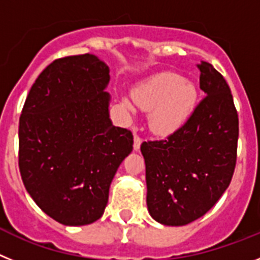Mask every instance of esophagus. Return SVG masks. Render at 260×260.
I'll list each match as a JSON object with an SVG mask.
<instances>
[{"label":"esophagus","mask_w":260,"mask_h":260,"mask_svg":"<svg viewBox=\"0 0 260 260\" xmlns=\"http://www.w3.org/2000/svg\"><path fill=\"white\" fill-rule=\"evenodd\" d=\"M141 144H142V138L139 135L135 134L134 135V150L138 151L141 148Z\"/></svg>","instance_id":"1"}]
</instances>
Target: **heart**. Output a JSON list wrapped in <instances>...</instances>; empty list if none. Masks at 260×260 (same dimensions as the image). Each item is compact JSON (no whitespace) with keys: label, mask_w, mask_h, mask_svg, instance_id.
Returning <instances> with one entry per match:
<instances>
[{"label":"heart","mask_w":260,"mask_h":260,"mask_svg":"<svg viewBox=\"0 0 260 260\" xmlns=\"http://www.w3.org/2000/svg\"><path fill=\"white\" fill-rule=\"evenodd\" d=\"M197 88L173 73H161L142 82L133 91V100L141 109L150 112L148 123L156 134H172L183 126L195 108ZM123 107L134 112L128 100Z\"/></svg>","instance_id":"1"}]
</instances>
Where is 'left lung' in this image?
Segmentation results:
<instances>
[{"label": "left lung", "mask_w": 260, "mask_h": 260, "mask_svg": "<svg viewBox=\"0 0 260 260\" xmlns=\"http://www.w3.org/2000/svg\"><path fill=\"white\" fill-rule=\"evenodd\" d=\"M204 98L189 119L161 141L143 142L147 207L160 224L181 226L211 210L236 168L238 114L226 80L202 61Z\"/></svg>", "instance_id": "8db88e82"}]
</instances>
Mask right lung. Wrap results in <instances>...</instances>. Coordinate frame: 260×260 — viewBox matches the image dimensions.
<instances>
[{
	"instance_id": "1",
	"label": "right lung",
	"mask_w": 260,
	"mask_h": 260,
	"mask_svg": "<svg viewBox=\"0 0 260 260\" xmlns=\"http://www.w3.org/2000/svg\"><path fill=\"white\" fill-rule=\"evenodd\" d=\"M109 68L93 54L58 58L32 84L19 118V171L41 210L78 226L103 216L109 186L133 151L109 118Z\"/></svg>"
}]
</instances>
